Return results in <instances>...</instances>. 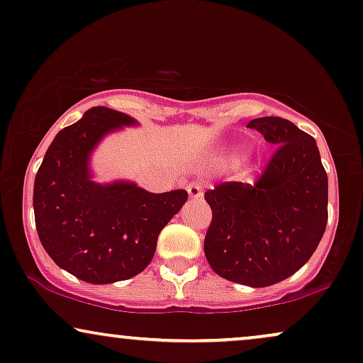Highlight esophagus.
Masks as SVG:
<instances>
[{
  "instance_id": "1",
  "label": "esophagus",
  "mask_w": 363,
  "mask_h": 363,
  "mask_svg": "<svg viewBox=\"0 0 363 363\" xmlns=\"http://www.w3.org/2000/svg\"><path fill=\"white\" fill-rule=\"evenodd\" d=\"M188 195H190V199L193 200H199V199H203V190H201L200 185H196V183H193V185H188Z\"/></svg>"
}]
</instances>
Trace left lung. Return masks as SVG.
I'll list each match as a JSON object with an SVG mask.
<instances>
[{
  "mask_svg": "<svg viewBox=\"0 0 363 363\" xmlns=\"http://www.w3.org/2000/svg\"><path fill=\"white\" fill-rule=\"evenodd\" d=\"M277 152L257 183L227 182L205 193L211 223L205 257L225 280L260 289L302 268L327 227L328 178L317 141L280 116L247 125Z\"/></svg>",
  "mask_w": 363,
  "mask_h": 363,
  "instance_id": "left-lung-1",
  "label": "left lung"
}]
</instances>
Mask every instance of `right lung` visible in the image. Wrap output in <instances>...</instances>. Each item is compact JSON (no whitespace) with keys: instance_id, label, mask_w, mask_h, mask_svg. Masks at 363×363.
<instances>
[{"instance_id":"obj_1","label":"right lung","mask_w":363,"mask_h":363,"mask_svg":"<svg viewBox=\"0 0 363 363\" xmlns=\"http://www.w3.org/2000/svg\"><path fill=\"white\" fill-rule=\"evenodd\" d=\"M140 123L106 106L88 110L55 136L35 178L40 242L53 262L88 284L128 280L150 265L185 190L150 193L135 182H95L93 152L106 135Z\"/></svg>"}]
</instances>
